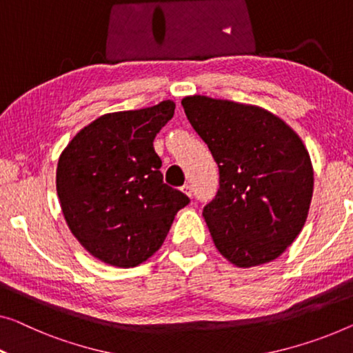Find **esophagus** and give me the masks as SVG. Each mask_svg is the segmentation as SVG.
<instances>
[{
  "label": "esophagus",
  "instance_id": "esophagus-1",
  "mask_svg": "<svg viewBox=\"0 0 353 353\" xmlns=\"http://www.w3.org/2000/svg\"><path fill=\"white\" fill-rule=\"evenodd\" d=\"M182 192L185 193L188 198H192V185H188V183H185V185L182 187Z\"/></svg>",
  "mask_w": 353,
  "mask_h": 353
}]
</instances>
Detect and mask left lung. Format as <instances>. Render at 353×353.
I'll use <instances>...</instances> for the list:
<instances>
[{"label":"left lung","instance_id":"obj_1","mask_svg":"<svg viewBox=\"0 0 353 353\" xmlns=\"http://www.w3.org/2000/svg\"><path fill=\"white\" fill-rule=\"evenodd\" d=\"M182 106L219 165L220 188L203 209L217 250L238 268L276 260L311 206L314 170L301 138L259 106L201 94Z\"/></svg>","mask_w":353,"mask_h":353}]
</instances>
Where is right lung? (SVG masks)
Masks as SVG:
<instances>
[{
	"label": "right lung",
	"instance_id": "1",
	"mask_svg": "<svg viewBox=\"0 0 353 353\" xmlns=\"http://www.w3.org/2000/svg\"><path fill=\"white\" fill-rule=\"evenodd\" d=\"M171 99L104 114L79 131L57 166V193L74 238L94 259L134 268L160 249L190 199L163 183L154 139L174 115Z\"/></svg>",
	"mask_w": 353,
	"mask_h": 353
}]
</instances>
